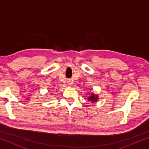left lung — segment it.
Returning a JSON list of instances; mask_svg holds the SVG:
<instances>
[{"label":"left lung","mask_w":149,"mask_h":149,"mask_svg":"<svg viewBox=\"0 0 149 149\" xmlns=\"http://www.w3.org/2000/svg\"><path fill=\"white\" fill-rule=\"evenodd\" d=\"M98 99H99V96L97 95H95L94 93H91V96L89 97L88 100H89V101H91V102H95L98 100Z\"/></svg>","instance_id":"1"}]
</instances>
